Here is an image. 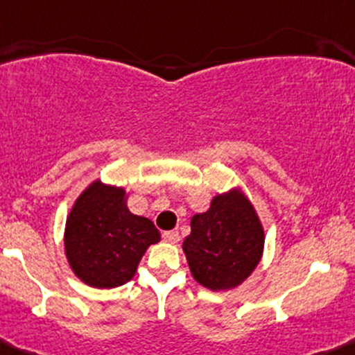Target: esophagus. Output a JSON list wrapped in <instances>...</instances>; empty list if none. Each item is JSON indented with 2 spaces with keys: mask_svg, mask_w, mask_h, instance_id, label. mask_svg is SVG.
Wrapping results in <instances>:
<instances>
[{
  "mask_svg": "<svg viewBox=\"0 0 355 355\" xmlns=\"http://www.w3.org/2000/svg\"><path fill=\"white\" fill-rule=\"evenodd\" d=\"M162 237H164V241H167V243L176 244L179 241V232L178 231H167L162 234Z\"/></svg>",
  "mask_w": 355,
  "mask_h": 355,
  "instance_id": "1",
  "label": "esophagus"
}]
</instances>
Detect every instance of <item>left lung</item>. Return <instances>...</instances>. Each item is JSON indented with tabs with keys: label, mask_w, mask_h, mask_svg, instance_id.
<instances>
[{
	"label": "left lung",
	"mask_w": 355,
	"mask_h": 355,
	"mask_svg": "<svg viewBox=\"0 0 355 355\" xmlns=\"http://www.w3.org/2000/svg\"><path fill=\"white\" fill-rule=\"evenodd\" d=\"M263 250L265 229L241 188L218 193L207 211L193 215L191 234L182 243L193 279L214 292L231 291L250 279Z\"/></svg>",
	"instance_id": "left-lung-1"
}]
</instances>
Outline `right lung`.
Wrapping results in <instances>:
<instances>
[{"mask_svg":"<svg viewBox=\"0 0 355 355\" xmlns=\"http://www.w3.org/2000/svg\"><path fill=\"white\" fill-rule=\"evenodd\" d=\"M123 186L90 182L64 224V254L71 272L96 288H114L135 277L148 246L160 241L150 218L131 214Z\"/></svg>","mask_w":355,"mask_h":355,"instance_id":"right-lung-1","label":"right lung"}]
</instances>
